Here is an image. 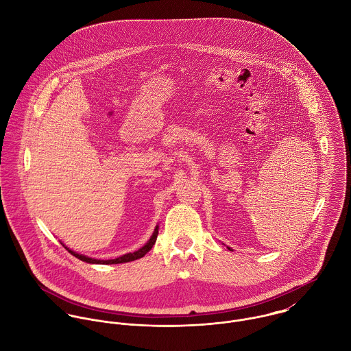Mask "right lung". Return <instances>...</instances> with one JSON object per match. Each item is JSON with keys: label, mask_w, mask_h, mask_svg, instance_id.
Masks as SVG:
<instances>
[{"label": "right lung", "mask_w": 351, "mask_h": 351, "mask_svg": "<svg viewBox=\"0 0 351 351\" xmlns=\"http://www.w3.org/2000/svg\"><path fill=\"white\" fill-rule=\"evenodd\" d=\"M156 237H158V227L155 228V231H154V234H152V237L150 238V241L142 247V249H139L138 251H134V252H130V254H125V255H123V256H119V258H116V259H108V261H101V259H95V258H89V256H85V255H80V254H77V252H74V251L69 250L67 247V250L70 254H73L75 258H78V259H81V261H84V262H88V263H106V265H113V263H124V262H131V261H135V259H139V258H142V256H145L149 251L152 249V246L155 245V241H156Z\"/></svg>", "instance_id": "add662e5"}]
</instances>
